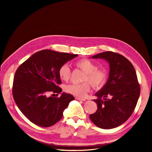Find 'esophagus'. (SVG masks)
I'll return each instance as SVG.
<instances>
[{
	"label": "esophagus",
	"instance_id": "34e87169",
	"mask_svg": "<svg viewBox=\"0 0 152 152\" xmlns=\"http://www.w3.org/2000/svg\"><path fill=\"white\" fill-rule=\"evenodd\" d=\"M75 99L77 100H80V101H86V99L84 98H79V97H75Z\"/></svg>",
	"mask_w": 152,
	"mask_h": 152
}]
</instances>
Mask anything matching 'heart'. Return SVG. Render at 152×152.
Masks as SVG:
<instances>
[{
    "instance_id": "b5f03b06",
    "label": "heart",
    "mask_w": 152,
    "mask_h": 152,
    "mask_svg": "<svg viewBox=\"0 0 152 152\" xmlns=\"http://www.w3.org/2000/svg\"><path fill=\"white\" fill-rule=\"evenodd\" d=\"M75 65L85 72L82 80L79 84H69L65 87L66 93L83 97L91 89V83L94 89L102 87L108 79V73L105 69L97 68V65L88 59H82L75 63ZM59 76L63 80H68L70 76V68L67 64L61 65L58 71Z\"/></svg>"
}]
</instances>
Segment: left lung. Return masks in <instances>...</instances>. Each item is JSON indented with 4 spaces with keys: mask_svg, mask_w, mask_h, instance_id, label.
<instances>
[{
    "mask_svg": "<svg viewBox=\"0 0 152 152\" xmlns=\"http://www.w3.org/2000/svg\"><path fill=\"white\" fill-rule=\"evenodd\" d=\"M92 58L107 61L110 73L107 83L95 94L97 99L94 102L98 109L90 115V119L104 129L117 127L130 117L140 97V86L135 69L127 58L112 51L101 53Z\"/></svg>",
    "mask_w": 152,
    "mask_h": 152,
    "instance_id": "obj_1",
    "label": "left lung"
}]
</instances>
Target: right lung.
<instances>
[{
  "label": "right lung",
  "instance_id": "obj_1",
  "mask_svg": "<svg viewBox=\"0 0 152 152\" xmlns=\"http://www.w3.org/2000/svg\"><path fill=\"white\" fill-rule=\"evenodd\" d=\"M77 56L45 49L34 54L18 68L13 80V98L32 123L47 127L62 118L63 111L74 97L65 93L59 98L48 97L47 94L61 93L58 86L61 84L59 69Z\"/></svg>",
  "mask_w": 152,
  "mask_h": 152
}]
</instances>
